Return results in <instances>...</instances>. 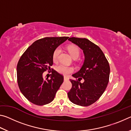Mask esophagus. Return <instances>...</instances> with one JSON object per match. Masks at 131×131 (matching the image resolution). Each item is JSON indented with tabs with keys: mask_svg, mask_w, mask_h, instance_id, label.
Listing matches in <instances>:
<instances>
[{
	"mask_svg": "<svg viewBox=\"0 0 131 131\" xmlns=\"http://www.w3.org/2000/svg\"><path fill=\"white\" fill-rule=\"evenodd\" d=\"M68 80V79L67 77H66V76L64 77V80L66 81V80Z\"/></svg>",
	"mask_w": 131,
	"mask_h": 131,
	"instance_id": "1",
	"label": "esophagus"
}]
</instances>
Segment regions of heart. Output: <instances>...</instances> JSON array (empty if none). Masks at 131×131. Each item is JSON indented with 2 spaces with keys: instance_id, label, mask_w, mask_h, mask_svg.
<instances>
[{
  "instance_id": "b5f03b06",
  "label": "heart",
  "mask_w": 131,
  "mask_h": 131,
  "mask_svg": "<svg viewBox=\"0 0 131 131\" xmlns=\"http://www.w3.org/2000/svg\"><path fill=\"white\" fill-rule=\"evenodd\" d=\"M68 50L70 54L74 59H77L80 56V50L79 48L76 46L71 45L68 47ZM61 52V48L60 47H58L54 50L52 54V59L53 61L57 62L58 60L59 56ZM56 70L59 73L63 75H68L74 71L73 67L70 66H66L62 64L58 65L56 67Z\"/></svg>"
}]
</instances>
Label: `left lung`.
Segmentation results:
<instances>
[{
  "mask_svg": "<svg viewBox=\"0 0 131 131\" xmlns=\"http://www.w3.org/2000/svg\"><path fill=\"white\" fill-rule=\"evenodd\" d=\"M69 40L83 50L85 60L80 70L70 80L72 87L68 93L69 99L76 105L88 106L98 100L109 80L110 66L98 46L85 38L70 37ZM83 78L84 83H80Z\"/></svg>",
  "mask_w": 131,
  "mask_h": 131,
  "instance_id": "8db88e82",
  "label": "left lung"
}]
</instances>
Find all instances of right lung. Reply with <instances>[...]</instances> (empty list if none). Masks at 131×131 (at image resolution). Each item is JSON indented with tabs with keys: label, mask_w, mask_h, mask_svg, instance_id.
<instances>
[{
	"label": "right lung",
	"mask_w": 131,
	"mask_h": 131,
	"mask_svg": "<svg viewBox=\"0 0 131 131\" xmlns=\"http://www.w3.org/2000/svg\"><path fill=\"white\" fill-rule=\"evenodd\" d=\"M68 38L46 37L37 40L19 59L17 66L18 85L24 96L35 105L42 106L52 102L62 84L63 75L54 69L50 79L44 80L43 73L51 70L54 50Z\"/></svg>",
	"instance_id": "1"
}]
</instances>
